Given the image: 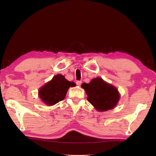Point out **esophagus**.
Here are the masks:
<instances>
[{
  "label": "esophagus",
  "mask_w": 156,
  "mask_h": 156,
  "mask_svg": "<svg viewBox=\"0 0 156 156\" xmlns=\"http://www.w3.org/2000/svg\"><path fill=\"white\" fill-rule=\"evenodd\" d=\"M76 84H77L78 86H79V87H80V86L82 84V81L81 80L76 81Z\"/></svg>",
  "instance_id": "34e87169"
}]
</instances>
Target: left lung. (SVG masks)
<instances>
[{"label": "left lung", "mask_w": 156, "mask_h": 156, "mask_svg": "<svg viewBox=\"0 0 156 156\" xmlns=\"http://www.w3.org/2000/svg\"><path fill=\"white\" fill-rule=\"evenodd\" d=\"M81 87L88 96V101L98 111H107L115 108L120 98L117 88L101 78H93L90 83H83Z\"/></svg>", "instance_id": "obj_1"}]
</instances>
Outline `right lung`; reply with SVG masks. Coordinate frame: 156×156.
Segmentation results:
<instances>
[{
	"label": "right lung",
	"mask_w": 156,
	"mask_h": 156,
	"mask_svg": "<svg viewBox=\"0 0 156 156\" xmlns=\"http://www.w3.org/2000/svg\"><path fill=\"white\" fill-rule=\"evenodd\" d=\"M75 86L74 82H69L64 76L57 74L39 89V97L45 105H54L64 100L68 88Z\"/></svg>",
	"instance_id": "right-lung-1"
}]
</instances>
